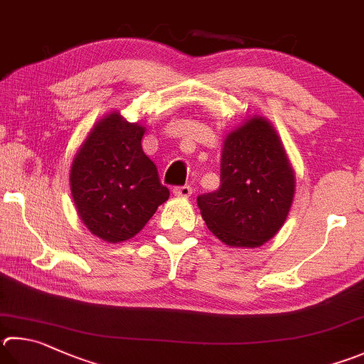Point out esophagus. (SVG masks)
Wrapping results in <instances>:
<instances>
[{
    "instance_id": "34e87169",
    "label": "esophagus",
    "mask_w": 364,
    "mask_h": 364,
    "mask_svg": "<svg viewBox=\"0 0 364 364\" xmlns=\"http://www.w3.org/2000/svg\"><path fill=\"white\" fill-rule=\"evenodd\" d=\"M173 194L176 197H189L191 194H193V188L188 186V184L186 186H178L173 189Z\"/></svg>"
}]
</instances>
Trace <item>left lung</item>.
<instances>
[{"instance_id": "left-lung-1", "label": "left lung", "mask_w": 364, "mask_h": 364, "mask_svg": "<svg viewBox=\"0 0 364 364\" xmlns=\"http://www.w3.org/2000/svg\"><path fill=\"white\" fill-rule=\"evenodd\" d=\"M294 191L296 175L279 134L255 114L224 138L221 186L197 197V205L224 245L256 248L285 224Z\"/></svg>"}]
</instances>
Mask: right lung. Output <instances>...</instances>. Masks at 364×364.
Returning a JSON list of instances; mask_svg holds the SVG:
<instances>
[{
  "label": "right lung",
  "mask_w": 364,
  "mask_h": 364,
  "mask_svg": "<svg viewBox=\"0 0 364 364\" xmlns=\"http://www.w3.org/2000/svg\"><path fill=\"white\" fill-rule=\"evenodd\" d=\"M144 132V125L111 111L94 124L73 159L70 186L77 215L105 242L135 237L170 197L143 153Z\"/></svg>",
  "instance_id": "right-lung-1"
}]
</instances>
